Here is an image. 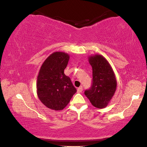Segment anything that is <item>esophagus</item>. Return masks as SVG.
<instances>
[{
	"instance_id": "34e87169",
	"label": "esophagus",
	"mask_w": 147,
	"mask_h": 147,
	"mask_svg": "<svg viewBox=\"0 0 147 147\" xmlns=\"http://www.w3.org/2000/svg\"><path fill=\"white\" fill-rule=\"evenodd\" d=\"M82 91H83V88H82V86H80V88H78V90H77L78 93H81Z\"/></svg>"
}]
</instances>
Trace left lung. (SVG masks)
Returning <instances> with one entry per match:
<instances>
[{
  "mask_svg": "<svg viewBox=\"0 0 147 147\" xmlns=\"http://www.w3.org/2000/svg\"><path fill=\"white\" fill-rule=\"evenodd\" d=\"M88 61L92 67L93 83L90 90L85 91L91 104L97 108L108 105L115 94L117 81L109 62L100 54L90 55Z\"/></svg>",
  "mask_w": 147,
  "mask_h": 147,
  "instance_id": "1",
  "label": "left lung"
}]
</instances>
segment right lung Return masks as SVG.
Instances as JSON below:
<instances>
[{
	"instance_id": "obj_1",
	"label": "right lung",
	"mask_w": 147,
	"mask_h": 147,
	"mask_svg": "<svg viewBox=\"0 0 147 147\" xmlns=\"http://www.w3.org/2000/svg\"><path fill=\"white\" fill-rule=\"evenodd\" d=\"M69 55L55 51L41 66L37 80V94L42 103L49 109L62 110L76 92L69 77L65 75Z\"/></svg>"
}]
</instances>
